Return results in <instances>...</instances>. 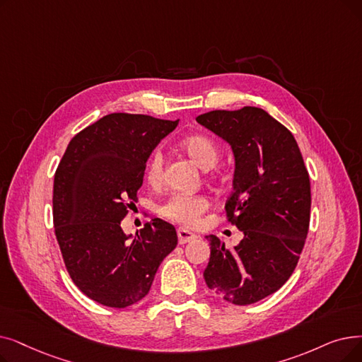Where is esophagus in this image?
Masks as SVG:
<instances>
[{"label":"esophagus","instance_id":"34e87169","mask_svg":"<svg viewBox=\"0 0 362 362\" xmlns=\"http://www.w3.org/2000/svg\"><path fill=\"white\" fill-rule=\"evenodd\" d=\"M177 238H179V244H186V243H191L197 238V235L191 230H187L185 228H179L177 229Z\"/></svg>","mask_w":362,"mask_h":362}]
</instances>
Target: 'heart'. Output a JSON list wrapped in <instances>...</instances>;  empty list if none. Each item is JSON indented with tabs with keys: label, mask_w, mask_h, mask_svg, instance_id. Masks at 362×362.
<instances>
[{
	"label": "heart",
	"mask_w": 362,
	"mask_h": 362,
	"mask_svg": "<svg viewBox=\"0 0 362 362\" xmlns=\"http://www.w3.org/2000/svg\"><path fill=\"white\" fill-rule=\"evenodd\" d=\"M182 148L187 156L202 170L213 168L218 161V149L211 139L202 134H192L182 140ZM146 177L151 183H158L163 177V156L155 152L146 167ZM210 207V201L204 195L192 194H173L163 206L160 213L176 223L194 226L201 214Z\"/></svg>",
	"instance_id": "obj_1"
}]
</instances>
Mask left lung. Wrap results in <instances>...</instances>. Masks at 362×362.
Wrapping results in <instances>:
<instances>
[{"mask_svg":"<svg viewBox=\"0 0 362 362\" xmlns=\"http://www.w3.org/2000/svg\"><path fill=\"white\" fill-rule=\"evenodd\" d=\"M197 122L230 146V222L243 232L233 248L214 235L204 279L213 294L251 305L279 290L300 257L309 228L310 182L294 136L260 107L211 111Z\"/></svg>","mask_w":362,"mask_h":362,"instance_id":"8db88e82","label":"left lung"}]
</instances>
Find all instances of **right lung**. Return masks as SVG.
Instances as JSON below:
<instances>
[{
    "mask_svg": "<svg viewBox=\"0 0 362 362\" xmlns=\"http://www.w3.org/2000/svg\"><path fill=\"white\" fill-rule=\"evenodd\" d=\"M177 124L105 115L71 140L56 170L53 218L62 256L74 284L103 306L121 309L142 300L177 245L175 226L158 217L136 237L121 229L152 151Z\"/></svg>",
    "mask_w": 362,
    "mask_h": 362,
    "instance_id": "obj_1",
    "label": "right lung"
}]
</instances>
